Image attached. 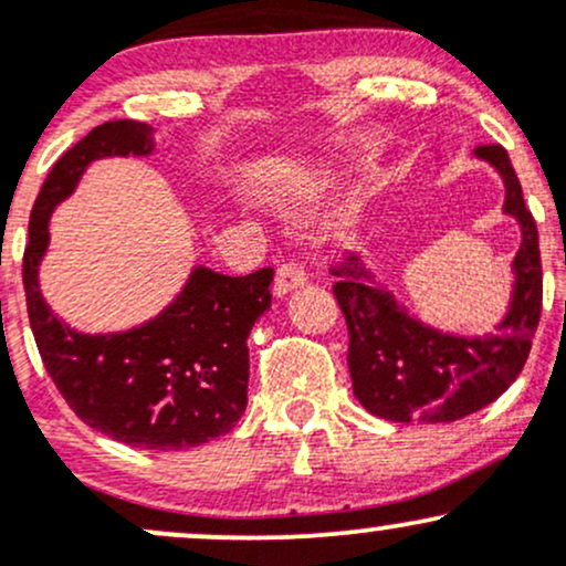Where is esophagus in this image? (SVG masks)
Listing matches in <instances>:
<instances>
[{
  "mask_svg": "<svg viewBox=\"0 0 566 566\" xmlns=\"http://www.w3.org/2000/svg\"><path fill=\"white\" fill-rule=\"evenodd\" d=\"M305 282H308V276H305V271H303V265H301V263H284L282 269L276 271V279H274V295H276V297L290 295V292L301 290Z\"/></svg>",
  "mask_w": 566,
  "mask_h": 566,
  "instance_id": "esophagus-1",
  "label": "esophagus"
}]
</instances>
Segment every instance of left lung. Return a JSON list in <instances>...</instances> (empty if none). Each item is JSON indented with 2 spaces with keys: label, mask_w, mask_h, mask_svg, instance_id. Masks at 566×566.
Wrapping results in <instances>:
<instances>
[{
  "label": "left lung",
  "mask_w": 566,
  "mask_h": 566,
  "mask_svg": "<svg viewBox=\"0 0 566 566\" xmlns=\"http://www.w3.org/2000/svg\"><path fill=\"white\" fill-rule=\"evenodd\" d=\"M473 157L497 170L503 212L522 229L513 258L509 311L490 335H454L420 322L359 258L335 269L333 292L348 324V373L367 412L394 423H452L492 405L522 373L543 308L537 226L524 207L522 184L503 146H479Z\"/></svg>",
  "instance_id": "8db88e82"
}]
</instances>
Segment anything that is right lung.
Wrapping results in <instances>:
<instances>
[{
	"label": "right lung",
	"instance_id": "1",
	"mask_svg": "<svg viewBox=\"0 0 566 566\" xmlns=\"http://www.w3.org/2000/svg\"><path fill=\"white\" fill-rule=\"evenodd\" d=\"M154 133L146 122H106L55 161L31 210L23 287L36 348L69 407L122 444L170 452L223 437L242 418L247 337L271 308L274 269L226 276L193 265L170 305L122 333L74 329L39 290L55 207L76 191L95 159L151 157Z\"/></svg>",
	"mask_w": 566,
	"mask_h": 566
}]
</instances>
